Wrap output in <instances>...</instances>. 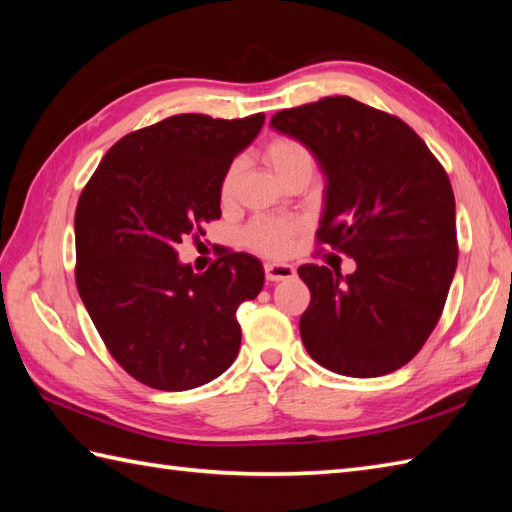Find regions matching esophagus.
Returning <instances> with one entry per match:
<instances>
[{
    "label": "esophagus",
    "instance_id": "1",
    "mask_svg": "<svg viewBox=\"0 0 512 512\" xmlns=\"http://www.w3.org/2000/svg\"><path fill=\"white\" fill-rule=\"evenodd\" d=\"M266 279L268 281H286L297 275V270L290 264H266Z\"/></svg>",
    "mask_w": 512,
    "mask_h": 512
}]
</instances>
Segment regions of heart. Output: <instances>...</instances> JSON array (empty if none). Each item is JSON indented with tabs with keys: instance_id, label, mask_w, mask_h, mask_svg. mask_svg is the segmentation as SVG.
I'll list each match as a JSON object with an SVG mask.
<instances>
[{
	"instance_id": "b5f03b06",
	"label": "heart",
	"mask_w": 512,
	"mask_h": 512,
	"mask_svg": "<svg viewBox=\"0 0 512 512\" xmlns=\"http://www.w3.org/2000/svg\"><path fill=\"white\" fill-rule=\"evenodd\" d=\"M264 158L270 167L275 169L281 180H288L292 173L301 169L314 167V156L306 143H301L295 136H273L264 147ZM239 182V162H233L231 167L226 169L224 178L220 182V200L231 202L235 198ZM299 231L297 222L281 220V217H257V220L250 222L242 239L248 248H253L255 253L266 255V257H284L290 253L292 242H295V235Z\"/></svg>"
}]
</instances>
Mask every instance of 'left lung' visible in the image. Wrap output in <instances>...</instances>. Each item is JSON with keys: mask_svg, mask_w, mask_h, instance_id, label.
I'll list each match as a JSON object with an SVG mask.
<instances>
[{"mask_svg": "<svg viewBox=\"0 0 512 512\" xmlns=\"http://www.w3.org/2000/svg\"><path fill=\"white\" fill-rule=\"evenodd\" d=\"M270 125L306 143L328 178L317 244L356 262L345 277L299 266L303 345L336 374L396 372L438 325L458 266L447 171L405 121L350 96L281 110Z\"/></svg>", "mask_w": 512, "mask_h": 512, "instance_id": "obj_1", "label": "left lung"}]
</instances>
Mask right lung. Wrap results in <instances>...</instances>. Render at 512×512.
Here are the masks:
<instances>
[{
	"label": "right lung",
	"mask_w": 512,
	"mask_h": 512,
	"mask_svg": "<svg viewBox=\"0 0 512 512\" xmlns=\"http://www.w3.org/2000/svg\"><path fill=\"white\" fill-rule=\"evenodd\" d=\"M262 125V112L169 116L118 140L81 191L76 288L107 352L138 383L193 389L235 361L237 308L262 290V264L224 248L195 275L176 248L220 220V182Z\"/></svg>",
	"instance_id": "add662e5"
}]
</instances>
